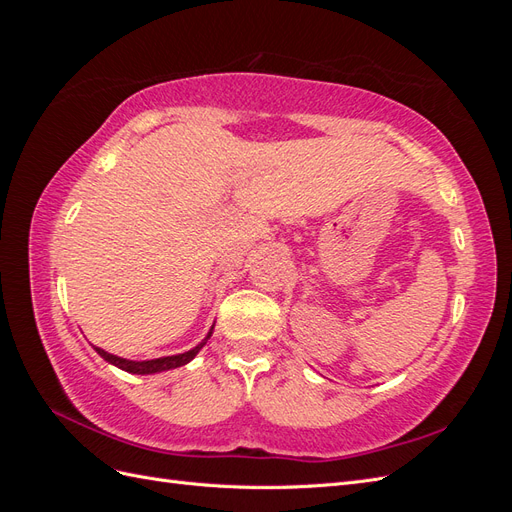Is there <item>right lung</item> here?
Here are the masks:
<instances>
[{"instance_id":"1","label":"right lung","mask_w":512,"mask_h":512,"mask_svg":"<svg viewBox=\"0 0 512 512\" xmlns=\"http://www.w3.org/2000/svg\"><path fill=\"white\" fill-rule=\"evenodd\" d=\"M213 333V327L209 329L207 337L200 342L196 348L183 352V354H173V356H160V359H151V361H130V359H121V356L117 354H111L106 352L102 348H96V352L102 356V359L106 363H111L123 371H128V374H158V371H166V369H175V367H181L185 363H190L194 356L200 352V348H203L207 344V339L211 337Z\"/></svg>"}]
</instances>
